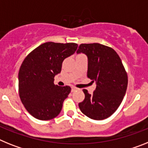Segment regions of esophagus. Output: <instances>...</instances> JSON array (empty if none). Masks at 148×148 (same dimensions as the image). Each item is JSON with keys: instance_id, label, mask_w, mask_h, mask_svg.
Masks as SVG:
<instances>
[{"instance_id": "esophagus-1", "label": "esophagus", "mask_w": 148, "mask_h": 148, "mask_svg": "<svg viewBox=\"0 0 148 148\" xmlns=\"http://www.w3.org/2000/svg\"><path fill=\"white\" fill-rule=\"evenodd\" d=\"M77 89V88H76V87L71 86V92H74V91H76Z\"/></svg>"}]
</instances>
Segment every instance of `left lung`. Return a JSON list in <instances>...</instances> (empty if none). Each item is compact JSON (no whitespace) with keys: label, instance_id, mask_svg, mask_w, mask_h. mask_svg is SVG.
<instances>
[{"label":"left lung","instance_id":"8db88e82","mask_svg":"<svg viewBox=\"0 0 148 148\" xmlns=\"http://www.w3.org/2000/svg\"><path fill=\"white\" fill-rule=\"evenodd\" d=\"M77 53L87 56V77L96 83L92 94L83 90L85 99L79 103V110L94 120L107 119L120 106L127 88V74L121 60L112 47L99 43L81 44Z\"/></svg>","mask_w":148,"mask_h":148}]
</instances>
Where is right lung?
I'll return each instance as SVG.
<instances>
[{
	"label": "right lung",
	"instance_id": "obj_1",
	"mask_svg": "<svg viewBox=\"0 0 148 148\" xmlns=\"http://www.w3.org/2000/svg\"><path fill=\"white\" fill-rule=\"evenodd\" d=\"M77 48L75 43L45 42L24 59L18 73V92L32 116L47 121L60 113L71 87L54 85V77L61 72L63 60L74 54Z\"/></svg>",
	"mask_w": 148,
	"mask_h": 148
}]
</instances>
